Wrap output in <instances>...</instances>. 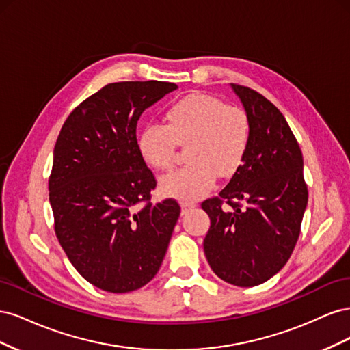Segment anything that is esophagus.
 Instances as JSON below:
<instances>
[{"label": "esophagus", "instance_id": "34e87169", "mask_svg": "<svg viewBox=\"0 0 350 350\" xmlns=\"http://www.w3.org/2000/svg\"><path fill=\"white\" fill-rule=\"evenodd\" d=\"M181 207H183V213H187L188 210H191V208L196 207V203H189V201H183Z\"/></svg>", "mask_w": 350, "mask_h": 350}]
</instances>
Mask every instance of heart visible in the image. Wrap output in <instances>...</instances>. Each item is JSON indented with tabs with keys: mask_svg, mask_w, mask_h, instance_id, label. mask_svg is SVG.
<instances>
[{
	"mask_svg": "<svg viewBox=\"0 0 350 350\" xmlns=\"http://www.w3.org/2000/svg\"><path fill=\"white\" fill-rule=\"evenodd\" d=\"M176 144H187L188 163L161 179L162 191L187 201L200 198L215 187L219 174L229 176L242 165L250 120L241 108L210 94H187L169 107L165 125H146L137 137L140 156L156 171L174 166Z\"/></svg>",
	"mask_w": 350,
	"mask_h": 350,
	"instance_id": "heart-1",
	"label": "heart"
}]
</instances>
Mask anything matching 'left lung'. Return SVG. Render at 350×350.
Segmentation results:
<instances>
[{
  "instance_id": "1",
  "label": "left lung",
  "mask_w": 350,
  "mask_h": 350,
  "mask_svg": "<svg viewBox=\"0 0 350 350\" xmlns=\"http://www.w3.org/2000/svg\"><path fill=\"white\" fill-rule=\"evenodd\" d=\"M250 120L248 150L219 196L201 203L210 217L204 254L217 276L251 288L288 262L299 238L308 188L299 144L261 93L232 84Z\"/></svg>"
}]
</instances>
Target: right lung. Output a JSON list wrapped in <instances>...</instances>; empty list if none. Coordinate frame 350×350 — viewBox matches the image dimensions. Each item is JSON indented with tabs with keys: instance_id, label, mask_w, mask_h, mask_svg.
<instances>
[{
	"instance_id": "obj_1",
	"label": "right lung",
	"mask_w": 350,
	"mask_h": 350,
	"mask_svg": "<svg viewBox=\"0 0 350 350\" xmlns=\"http://www.w3.org/2000/svg\"><path fill=\"white\" fill-rule=\"evenodd\" d=\"M176 88L109 83L74 108L59 131L49 175L55 235L76 270L102 291L149 283L181 213L174 198L150 201L157 183L135 134L143 111Z\"/></svg>"
}]
</instances>
